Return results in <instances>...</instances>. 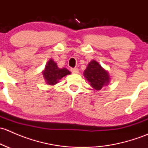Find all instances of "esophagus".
I'll return each instance as SVG.
<instances>
[{
	"label": "esophagus",
	"instance_id": "1",
	"mask_svg": "<svg viewBox=\"0 0 148 148\" xmlns=\"http://www.w3.org/2000/svg\"><path fill=\"white\" fill-rule=\"evenodd\" d=\"M71 71L72 74H78L79 73V69L77 68H71Z\"/></svg>",
	"mask_w": 148,
	"mask_h": 148
}]
</instances>
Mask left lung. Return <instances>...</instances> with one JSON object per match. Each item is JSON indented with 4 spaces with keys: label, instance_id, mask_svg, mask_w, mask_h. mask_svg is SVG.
<instances>
[{
    "label": "left lung",
    "instance_id": "8db88e82",
    "mask_svg": "<svg viewBox=\"0 0 148 148\" xmlns=\"http://www.w3.org/2000/svg\"><path fill=\"white\" fill-rule=\"evenodd\" d=\"M84 75L90 82V85L97 90H100L109 82V74L96 61L92 60L86 67Z\"/></svg>",
    "mask_w": 148,
    "mask_h": 148
}]
</instances>
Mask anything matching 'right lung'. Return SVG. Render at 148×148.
Instances as JSON below:
<instances>
[{
    "label": "right lung",
    "mask_w": 148,
    "mask_h": 148,
    "mask_svg": "<svg viewBox=\"0 0 148 148\" xmlns=\"http://www.w3.org/2000/svg\"><path fill=\"white\" fill-rule=\"evenodd\" d=\"M70 74L71 72L66 69H59L52 59L48 62L45 70L43 72L46 83L49 85L56 84L58 82V80Z\"/></svg>",
    "instance_id": "right-lung-1"
}]
</instances>
